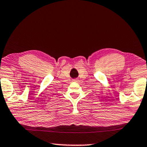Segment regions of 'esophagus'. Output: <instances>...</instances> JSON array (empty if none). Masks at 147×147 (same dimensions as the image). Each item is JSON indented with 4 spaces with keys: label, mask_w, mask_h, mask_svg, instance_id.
Returning a JSON list of instances; mask_svg holds the SVG:
<instances>
[{
    "label": "esophagus",
    "mask_w": 147,
    "mask_h": 147,
    "mask_svg": "<svg viewBox=\"0 0 147 147\" xmlns=\"http://www.w3.org/2000/svg\"><path fill=\"white\" fill-rule=\"evenodd\" d=\"M73 81L74 82H77L78 81V79H74V80H73Z\"/></svg>",
    "instance_id": "esophagus-1"
}]
</instances>
